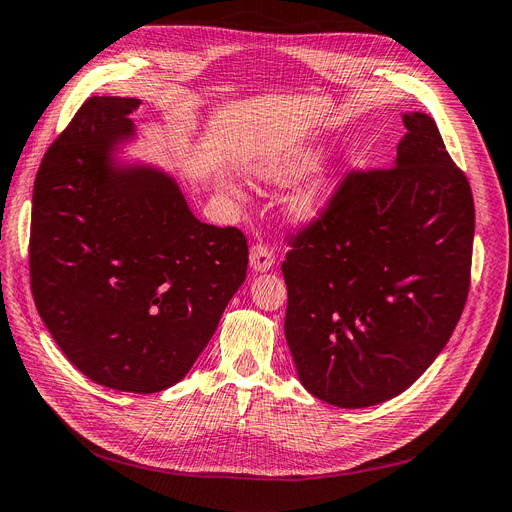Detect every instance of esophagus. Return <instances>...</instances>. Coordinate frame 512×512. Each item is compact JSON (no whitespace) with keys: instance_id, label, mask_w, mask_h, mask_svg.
Listing matches in <instances>:
<instances>
[{"instance_id":"esophagus-1","label":"esophagus","mask_w":512,"mask_h":512,"mask_svg":"<svg viewBox=\"0 0 512 512\" xmlns=\"http://www.w3.org/2000/svg\"><path fill=\"white\" fill-rule=\"evenodd\" d=\"M273 265H275V254L269 250L267 245L256 243L252 250H250V267H252V271L262 273V271L273 269Z\"/></svg>"}]
</instances>
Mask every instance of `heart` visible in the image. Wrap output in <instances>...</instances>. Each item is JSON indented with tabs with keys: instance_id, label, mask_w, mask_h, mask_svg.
<instances>
[{
	"instance_id": "heart-1",
	"label": "heart",
	"mask_w": 512,
	"mask_h": 512,
	"mask_svg": "<svg viewBox=\"0 0 512 512\" xmlns=\"http://www.w3.org/2000/svg\"><path fill=\"white\" fill-rule=\"evenodd\" d=\"M318 160V149L314 147H297L290 149L282 156L273 158L262 166L258 173L262 179H267L277 185H288L292 181H297L305 173L314 168ZM337 181H339V168L337 164H327L320 166L316 173L309 177L301 188L294 192L290 200V211L294 218L299 222H316L322 218V213L327 211L331 198L337 190Z\"/></svg>"
}]
</instances>
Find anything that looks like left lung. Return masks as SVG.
I'll use <instances>...</instances> for the list:
<instances>
[{
	"instance_id": "obj_1",
	"label": "left lung",
	"mask_w": 512,
	"mask_h": 512,
	"mask_svg": "<svg viewBox=\"0 0 512 512\" xmlns=\"http://www.w3.org/2000/svg\"><path fill=\"white\" fill-rule=\"evenodd\" d=\"M401 119L391 168L348 173L282 265L294 367L309 393L337 408L382 404L421 378L470 290V183L436 121Z\"/></svg>"
}]
</instances>
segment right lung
Instances as JSON below:
<instances>
[{
  "instance_id": "obj_1",
  "label": "right lung",
  "mask_w": 512,
  "mask_h": 512,
  "mask_svg": "<svg viewBox=\"0 0 512 512\" xmlns=\"http://www.w3.org/2000/svg\"><path fill=\"white\" fill-rule=\"evenodd\" d=\"M136 98H89L44 153L34 183L29 275L38 314L96 384H177L245 282L247 239L194 218L175 177L117 158Z\"/></svg>"
}]
</instances>
